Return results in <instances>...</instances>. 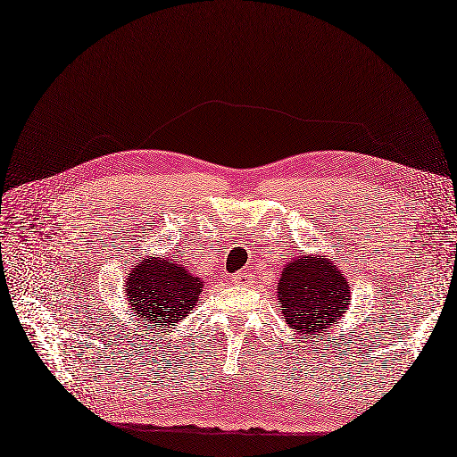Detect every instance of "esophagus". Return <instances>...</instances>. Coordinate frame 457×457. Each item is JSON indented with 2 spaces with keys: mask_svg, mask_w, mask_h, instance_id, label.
<instances>
[{
  "mask_svg": "<svg viewBox=\"0 0 457 457\" xmlns=\"http://www.w3.org/2000/svg\"><path fill=\"white\" fill-rule=\"evenodd\" d=\"M232 284H237V286H245V284H250L252 282V274L250 272H237V274H232Z\"/></svg>",
  "mask_w": 457,
  "mask_h": 457,
  "instance_id": "34e87169",
  "label": "esophagus"
}]
</instances>
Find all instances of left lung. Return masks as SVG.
<instances>
[{
    "mask_svg": "<svg viewBox=\"0 0 457 457\" xmlns=\"http://www.w3.org/2000/svg\"><path fill=\"white\" fill-rule=\"evenodd\" d=\"M278 307L287 326L303 336H322L349 311L351 286L336 261L326 255H297L287 261L278 286Z\"/></svg>",
    "mask_w": 457,
    "mask_h": 457,
    "instance_id": "8db88e82",
    "label": "left lung"
}]
</instances>
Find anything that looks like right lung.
Segmentation results:
<instances>
[{"instance_id":"obj_1","label":"right lung","mask_w":457,"mask_h":457,"mask_svg":"<svg viewBox=\"0 0 457 457\" xmlns=\"http://www.w3.org/2000/svg\"><path fill=\"white\" fill-rule=\"evenodd\" d=\"M204 278L192 274L185 262L170 257H143L126 280L128 305L148 329L177 326L196 307Z\"/></svg>"}]
</instances>
